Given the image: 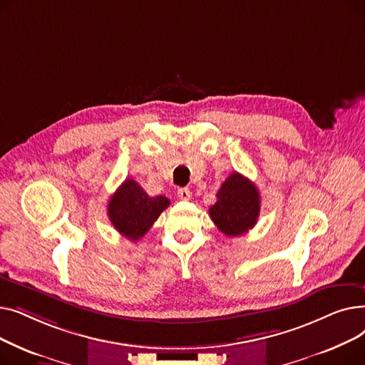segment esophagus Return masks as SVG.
Segmentation results:
<instances>
[{"label":"esophagus","mask_w":365,"mask_h":365,"mask_svg":"<svg viewBox=\"0 0 365 365\" xmlns=\"http://www.w3.org/2000/svg\"><path fill=\"white\" fill-rule=\"evenodd\" d=\"M178 197L182 201H187V200H190V190L187 187H180L178 190Z\"/></svg>","instance_id":"34e87169"}]
</instances>
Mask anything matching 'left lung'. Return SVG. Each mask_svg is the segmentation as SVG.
Masks as SVG:
<instances>
[{
    "mask_svg": "<svg viewBox=\"0 0 365 365\" xmlns=\"http://www.w3.org/2000/svg\"><path fill=\"white\" fill-rule=\"evenodd\" d=\"M217 201L208 215L227 237L247 234L257 223L260 213V194L253 182L240 173H232L217 190Z\"/></svg>",
    "mask_w": 365,
    "mask_h": 365,
    "instance_id": "8db88e82",
    "label": "left lung"
}]
</instances>
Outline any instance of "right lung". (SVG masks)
I'll return each mask as SVG.
<instances>
[{"label": "right lung", "instance_id": "right-lung-1", "mask_svg": "<svg viewBox=\"0 0 365 365\" xmlns=\"http://www.w3.org/2000/svg\"><path fill=\"white\" fill-rule=\"evenodd\" d=\"M168 205V198L149 197L136 180L125 179L108 202V216L123 237L138 241Z\"/></svg>", "mask_w": 365, "mask_h": 365}]
</instances>
